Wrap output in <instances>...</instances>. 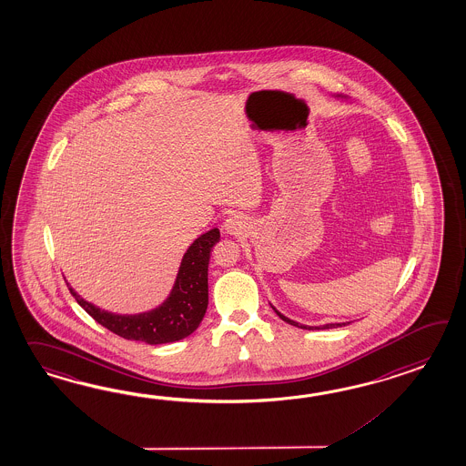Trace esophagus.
<instances>
[{"label":"esophagus","mask_w":466,"mask_h":466,"mask_svg":"<svg viewBox=\"0 0 466 466\" xmlns=\"http://www.w3.org/2000/svg\"><path fill=\"white\" fill-rule=\"evenodd\" d=\"M247 228H248V221L241 217V215H237V213L229 215V217L225 219V223H223L225 233H228V235H235V237L243 235V233L247 231Z\"/></svg>","instance_id":"esophagus-1"}]
</instances>
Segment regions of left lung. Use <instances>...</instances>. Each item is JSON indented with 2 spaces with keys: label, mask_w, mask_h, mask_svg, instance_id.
<instances>
[{
  "label": "left lung",
  "mask_w": 466,
  "mask_h": 466,
  "mask_svg": "<svg viewBox=\"0 0 466 466\" xmlns=\"http://www.w3.org/2000/svg\"><path fill=\"white\" fill-rule=\"evenodd\" d=\"M337 98H347V96H334ZM271 305V303H270ZM271 309L275 310V314L280 317L283 322H287V324L293 325V327H299V329H303V330H322V329H337V327H342V325H349L350 322H336V324H324V325H303L299 324V322H295L292 319H289V317H285V315L279 312L273 305H271Z\"/></svg>",
  "instance_id": "left-lung-1"
}]
</instances>
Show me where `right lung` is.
Listing matches in <instances>:
<instances>
[{
    "instance_id": "right-lung-1",
    "label": "right lung",
    "mask_w": 466,
    "mask_h": 466,
    "mask_svg": "<svg viewBox=\"0 0 466 466\" xmlns=\"http://www.w3.org/2000/svg\"><path fill=\"white\" fill-rule=\"evenodd\" d=\"M219 241V229L211 228L187 247L173 289L163 303L141 314H114L82 299L68 285L78 305L98 324L127 340L149 346L177 342L191 336L208 309V265L211 249Z\"/></svg>"
}]
</instances>
